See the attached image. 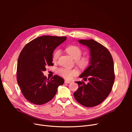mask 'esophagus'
<instances>
[{
  "label": "esophagus",
  "mask_w": 132,
  "mask_h": 132,
  "mask_svg": "<svg viewBox=\"0 0 132 132\" xmlns=\"http://www.w3.org/2000/svg\"><path fill=\"white\" fill-rule=\"evenodd\" d=\"M71 82L70 81H68V80H65V84H70Z\"/></svg>",
  "instance_id": "34e87169"
}]
</instances>
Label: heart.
<instances>
[{"mask_svg":"<svg viewBox=\"0 0 132 132\" xmlns=\"http://www.w3.org/2000/svg\"><path fill=\"white\" fill-rule=\"evenodd\" d=\"M66 51L76 60V63L81 68L86 67L89 63V59L88 57H81L82 51L81 48L77 46L71 45L66 47ZM61 51L60 50H56L53 54V60L56 61L60 56ZM59 74L66 79L70 80L74 76L77 75L78 71L76 69H69L67 68H61L58 71Z\"/></svg>","mask_w":132,"mask_h":132,"instance_id":"1","label":"heart"}]
</instances>
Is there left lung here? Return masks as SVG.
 Instances as JSON below:
<instances>
[{
	"mask_svg": "<svg viewBox=\"0 0 132 132\" xmlns=\"http://www.w3.org/2000/svg\"><path fill=\"white\" fill-rule=\"evenodd\" d=\"M79 43L89 49V66L80 75V78L88 79L87 84L81 81L74 97L81 105L86 107L98 105L110 94L114 81V65L110 52L94 39H79Z\"/></svg>",
	"mask_w": 132,
	"mask_h": 132,
	"instance_id": "1",
	"label": "left lung"
}]
</instances>
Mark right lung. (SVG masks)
<instances>
[{"mask_svg":"<svg viewBox=\"0 0 132 132\" xmlns=\"http://www.w3.org/2000/svg\"><path fill=\"white\" fill-rule=\"evenodd\" d=\"M66 37L42 36L25 45L18 60L17 81L24 97L36 105L49 102L64 80L55 75L51 79L43 75L46 66H52V54Z\"/></svg>","mask_w":132,"mask_h":132,"instance_id":"1","label":"right lung"}]
</instances>
